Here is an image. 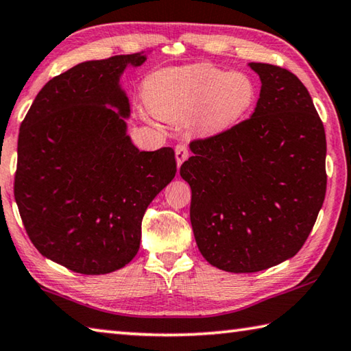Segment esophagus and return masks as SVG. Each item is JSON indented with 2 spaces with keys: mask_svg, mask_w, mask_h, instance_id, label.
Returning a JSON list of instances; mask_svg holds the SVG:
<instances>
[{
  "mask_svg": "<svg viewBox=\"0 0 351 351\" xmlns=\"http://www.w3.org/2000/svg\"><path fill=\"white\" fill-rule=\"evenodd\" d=\"M175 155H176V162L178 167H181V164L186 161V159L190 156V149L187 144H178L175 147Z\"/></svg>",
  "mask_w": 351,
  "mask_h": 351,
  "instance_id": "34e87169",
  "label": "esophagus"
}]
</instances>
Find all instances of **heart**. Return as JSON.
<instances>
[{
  "mask_svg": "<svg viewBox=\"0 0 351 351\" xmlns=\"http://www.w3.org/2000/svg\"><path fill=\"white\" fill-rule=\"evenodd\" d=\"M145 103L158 118L178 123L195 114L206 132L226 130L244 118L256 99L250 76L210 64L161 70L145 82Z\"/></svg>",
  "mask_w": 351,
  "mask_h": 351,
  "instance_id": "1",
  "label": "heart"
}]
</instances>
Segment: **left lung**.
I'll return each mask as SVG.
<instances>
[{"instance_id": "left-lung-1", "label": "left lung", "mask_w": 351, "mask_h": 351, "mask_svg": "<svg viewBox=\"0 0 351 351\" xmlns=\"http://www.w3.org/2000/svg\"><path fill=\"white\" fill-rule=\"evenodd\" d=\"M261 78L252 117L190 143L180 175L207 263L254 273L290 259L313 228L327 189V141L307 88L287 69L250 62Z\"/></svg>"}]
</instances>
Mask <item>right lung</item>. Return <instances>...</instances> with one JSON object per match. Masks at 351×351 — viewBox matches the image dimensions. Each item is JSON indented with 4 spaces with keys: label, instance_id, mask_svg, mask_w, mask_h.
Instances as JSON below:
<instances>
[{
    "label": "right lung",
    "instance_id": "1",
    "mask_svg": "<svg viewBox=\"0 0 351 351\" xmlns=\"http://www.w3.org/2000/svg\"><path fill=\"white\" fill-rule=\"evenodd\" d=\"M145 55L86 61L36 95L18 136L15 201L43 256L82 275L135 258L149 204L173 180L175 152H139L127 135L130 104L119 86Z\"/></svg>",
    "mask_w": 351,
    "mask_h": 351
}]
</instances>
